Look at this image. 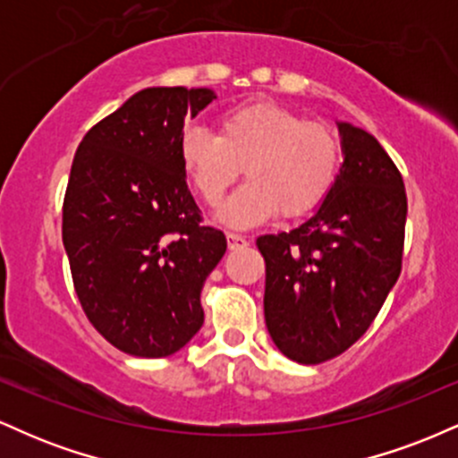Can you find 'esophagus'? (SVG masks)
Masks as SVG:
<instances>
[{
	"mask_svg": "<svg viewBox=\"0 0 458 458\" xmlns=\"http://www.w3.org/2000/svg\"><path fill=\"white\" fill-rule=\"evenodd\" d=\"M225 239H228L230 250H241V247L247 245V239H245V236H241V234L228 233V234H225Z\"/></svg>",
	"mask_w": 458,
	"mask_h": 458,
	"instance_id": "obj_1",
	"label": "esophagus"
}]
</instances>
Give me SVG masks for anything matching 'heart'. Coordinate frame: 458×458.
<instances>
[{
  "mask_svg": "<svg viewBox=\"0 0 458 458\" xmlns=\"http://www.w3.org/2000/svg\"><path fill=\"white\" fill-rule=\"evenodd\" d=\"M181 165L198 196L217 204L245 167V182L219 208V222L251 228L280 211L301 217L318 207L338 181L343 146L329 124L273 101L230 109L219 133L187 127L178 144Z\"/></svg>",
  "mask_w": 458,
  "mask_h": 458,
  "instance_id": "heart-1",
  "label": "heart"
}]
</instances>
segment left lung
I'll return each instance as SVG.
<instances>
[{"instance_id": "left-lung-1", "label": "left lung", "mask_w": 458, "mask_h": 458, "mask_svg": "<svg viewBox=\"0 0 458 458\" xmlns=\"http://www.w3.org/2000/svg\"><path fill=\"white\" fill-rule=\"evenodd\" d=\"M343 167L329 196L288 233L259 236L265 323L288 360L320 364L364 335L401 276L407 193L383 146L338 123Z\"/></svg>"}]
</instances>
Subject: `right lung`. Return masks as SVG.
<instances>
[{"instance_id":"add662e5","label":"right lung","mask_w":458,"mask_h":458,"mask_svg":"<svg viewBox=\"0 0 458 458\" xmlns=\"http://www.w3.org/2000/svg\"><path fill=\"white\" fill-rule=\"evenodd\" d=\"M208 88H146L94 124L75 152L62 241L83 312L135 357L181 351L204 323V280L225 254L199 222L178 144Z\"/></svg>"}]
</instances>
